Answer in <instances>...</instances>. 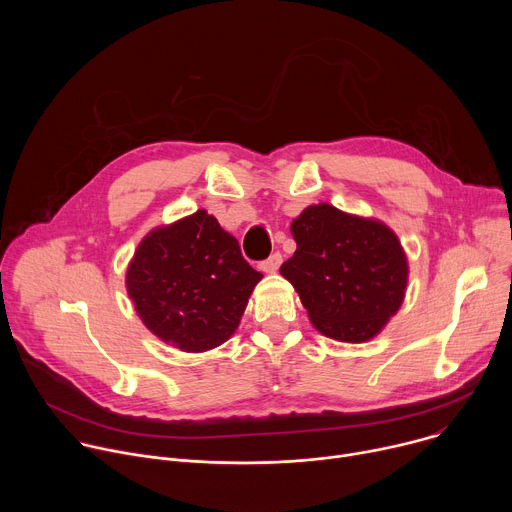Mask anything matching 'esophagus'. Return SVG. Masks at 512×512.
Wrapping results in <instances>:
<instances>
[{
  "mask_svg": "<svg viewBox=\"0 0 512 512\" xmlns=\"http://www.w3.org/2000/svg\"><path fill=\"white\" fill-rule=\"evenodd\" d=\"M281 261H283V257H281V253H273L269 259H265L263 263H261V269L265 271V273H275L277 269H279V265H281Z\"/></svg>",
  "mask_w": 512,
  "mask_h": 512,
  "instance_id": "34e87169",
  "label": "esophagus"
}]
</instances>
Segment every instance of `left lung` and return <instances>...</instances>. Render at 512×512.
Here are the masks:
<instances>
[{
    "mask_svg": "<svg viewBox=\"0 0 512 512\" xmlns=\"http://www.w3.org/2000/svg\"><path fill=\"white\" fill-rule=\"evenodd\" d=\"M298 245L279 273L294 285L314 328L338 342H369L399 312L407 253L379 218L310 204L291 223Z\"/></svg>",
    "mask_w": 512,
    "mask_h": 512,
    "instance_id": "1",
    "label": "left lung"
}]
</instances>
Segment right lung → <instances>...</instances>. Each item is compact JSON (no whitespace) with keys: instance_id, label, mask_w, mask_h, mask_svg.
<instances>
[{"instance_id":"add662e5","label":"right lung","mask_w":512,"mask_h":512,"mask_svg":"<svg viewBox=\"0 0 512 512\" xmlns=\"http://www.w3.org/2000/svg\"><path fill=\"white\" fill-rule=\"evenodd\" d=\"M261 277L239 241L200 208L141 239L125 287L154 336L182 352H206L235 334Z\"/></svg>"}]
</instances>
